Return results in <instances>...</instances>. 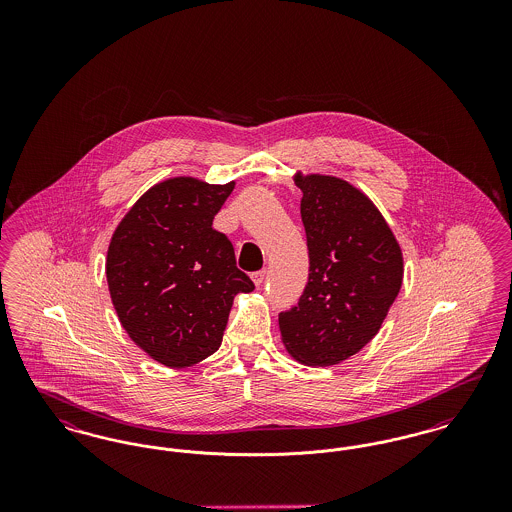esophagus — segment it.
<instances>
[{
    "mask_svg": "<svg viewBox=\"0 0 512 512\" xmlns=\"http://www.w3.org/2000/svg\"><path fill=\"white\" fill-rule=\"evenodd\" d=\"M265 276H267V270H257V272H253V274H251V278H253L255 286H263Z\"/></svg>",
    "mask_w": 512,
    "mask_h": 512,
    "instance_id": "obj_1",
    "label": "esophagus"
}]
</instances>
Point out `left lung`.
<instances>
[{
  "instance_id": "obj_1",
  "label": "left lung",
  "mask_w": 512,
  "mask_h": 512,
  "mask_svg": "<svg viewBox=\"0 0 512 512\" xmlns=\"http://www.w3.org/2000/svg\"><path fill=\"white\" fill-rule=\"evenodd\" d=\"M309 247V282L278 315L288 353L338 365L372 340L403 282V255L388 222L361 190L336 176H297Z\"/></svg>"
}]
</instances>
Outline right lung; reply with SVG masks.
Here are the masks:
<instances>
[{"instance_id": "right-lung-1", "label": "right lung", "mask_w": 512, "mask_h": 512, "mask_svg": "<svg viewBox=\"0 0 512 512\" xmlns=\"http://www.w3.org/2000/svg\"><path fill=\"white\" fill-rule=\"evenodd\" d=\"M234 190L190 176L155 184L117 226L107 284L122 328L151 359L192 366L220 347L238 293L255 290L213 219Z\"/></svg>"}]
</instances>
